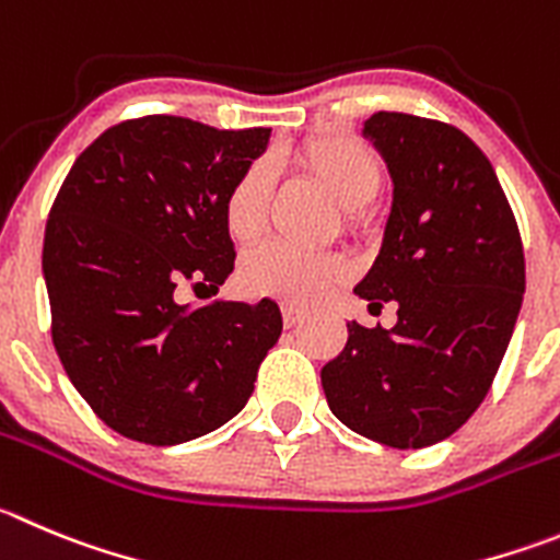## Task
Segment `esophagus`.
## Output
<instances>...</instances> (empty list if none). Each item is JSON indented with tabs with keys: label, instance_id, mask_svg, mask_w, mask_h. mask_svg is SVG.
Instances as JSON below:
<instances>
[{
	"label": "esophagus",
	"instance_id": "obj_1",
	"mask_svg": "<svg viewBox=\"0 0 560 560\" xmlns=\"http://www.w3.org/2000/svg\"><path fill=\"white\" fill-rule=\"evenodd\" d=\"M281 315H284V326L292 328V326H298V323L304 320L306 312L298 310V306H292V304H284V306H281Z\"/></svg>",
	"mask_w": 560,
	"mask_h": 560
}]
</instances>
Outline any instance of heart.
<instances>
[{
    "label": "heart",
    "mask_w": 560,
    "mask_h": 560,
    "mask_svg": "<svg viewBox=\"0 0 560 560\" xmlns=\"http://www.w3.org/2000/svg\"><path fill=\"white\" fill-rule=\"evenodd\" d=\"M298 165L342 209H359L378 192L381 162L353 138L320 135L306 140L295 154ZM268 165L254 162L234 179L223 198V223L237 243H250L262 232L268 209ZM348 262L334 254H306L290 245L270 243L250 250L240 268V287L248 295L276 298L292 306L326 301L348 281Z\"/></svg>",
    "instance_id": "obj_1"
}]
</instances>
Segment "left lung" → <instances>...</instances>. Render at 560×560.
I'll list each match as a JSON object with an SVG mask.
<instances>
[{"label": "left lung", "instance_id": "8db88e82", "mask_svg": "<svg viewBox=\"0 0 560 560\" xmlns=\"http://www.w3.org/2000/svg\"><path fill=\"white\" fill-rule=\"evenodd\" d=\"M362 135L386 162L392 203L373 268L353 287L398 323H348L320 370L328 409L381 445H436L483 404L525 295L520 229L492 162L464 132L375 113Z\"/></svg>", "mask_w": 560, "mask_h": 560}]
</instances>
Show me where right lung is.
Returning <instances> with one entry per match:
<instances>
[{
    "label": "right lung",
    "instance_id": "1",
    "mask_svg": "<svg viewBox=\"0 0 560 560\" xmlns=\"http://www.w3.org/2000/svg\"><path fill=\"white\" fill-rule=\"evenodd\" d=\"M270 129L145 115L98 135L68 171L44 234L51 339L98 420L143 445H182L243 411L281 337L259 304L215 295L234 270L223 198ZM207 295V298H209Z\"/></svg>",
    "mask_w": 560,
    "mask_h": 560
}]
</instances>
